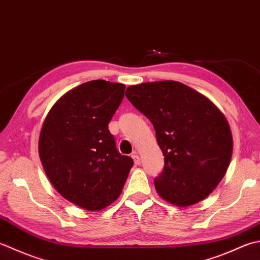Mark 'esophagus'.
Returning a JSON list of instances; mask_svg holds the SVG:
<instances>
[{
    "mask_svg": "<svg viewBox=\"0 0 260 260\" xmlns=\"http://www.w3.org/2000/svg\"><path fill=\"white\" fill-rule=\"evenodd\" d=\"M132 157H133V160H134V164H135L136 166H140V165H141V159H140V156L137 155L136 152H134V153L132 154Z\"/></svg>",
    "mask_w": 260,
    "mask_h": 260,
    "instance_id": "obj_1",
    "label": "esophagus"
}]
</instances>
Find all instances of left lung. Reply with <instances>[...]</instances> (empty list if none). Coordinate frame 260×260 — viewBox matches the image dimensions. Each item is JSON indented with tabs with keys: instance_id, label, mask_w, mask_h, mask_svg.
Listing matches in <instances>:
<instances>
[{
	"instance_id": "obj_1",
	"label": "left lung",
	"mask_w": 260,
	"mask_h": 260,
	"mask_svg": "<svg viewBox=\"0 0 260 260\" xmlns=\"http://www.w3.org/2000/svg\"><path fill=\"white\" fill-rule=\"evenodd\" d=\"M126 98L154 127L165 167L154 179L165 201L185 207L207 197L224 177L232 134L220 109L177 81L131 85Z\"/></svg>"
}]
</instances>
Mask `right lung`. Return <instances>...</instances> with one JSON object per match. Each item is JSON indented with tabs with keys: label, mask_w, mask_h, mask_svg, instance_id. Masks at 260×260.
Here are the masks:
<instances>
[{
	"label": "right lung",
	"mask_w": 260,
	"mask_h": 260,
	"mask_svg": "<svg viewBox=\"0 0 260 260\" xmlns=\"http://www.w3.org/2000/svg\"><path fill=\"white\" fill-rule=\"evenodd\" d=\"M124 91L125 84L89 81L60 96L43 124L39 156L46 175L65 200L84 210L114 203L134 165L108 129Z\"/></svg>",
	"instance_id": "1"
}]
</instances>
